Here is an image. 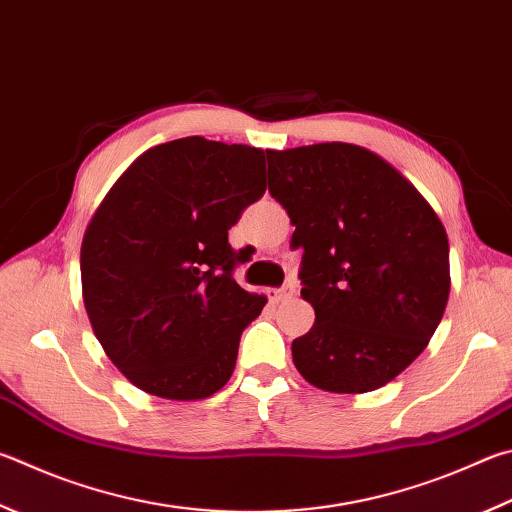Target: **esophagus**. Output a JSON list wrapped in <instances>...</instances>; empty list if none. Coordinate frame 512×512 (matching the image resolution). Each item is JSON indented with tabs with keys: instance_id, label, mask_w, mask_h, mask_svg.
<instances>
[{
	"instance_id": "34e87169",
	"label": "esophagus",
	"mask_w": 512,
	"mask_h": 512,
	"mask_svg": "<svg viewBox=\"0 0 512 512\" xmlns=\"http://www.w3.org/2000/svg\"><path fill=\"white\" fill-rule=\"evenodd\" d=\"M268 295H271L273 302H282V300H286V297H293L295 295V284L293 282H286L280 288H271V291H268Z\"/></svg>"
}]
</instances>
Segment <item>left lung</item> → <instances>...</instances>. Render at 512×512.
<instances>
[{"label": "left lung", "instance_id": "obj_1", "mask_svg": "<svg viewBox=\"0 0 512 512\" xmlns=\"http://www.w3.org/2000/svg\"><path fill=\"white\" fill-rule=\"evenodd\" d=\"M266 159L315 311L291 345L295 367L324 392H374L421 356L443 318L450 246L441 219L365 147L320 143L266 150Z\"/></svg>", "mask_w": 512, "mask_h": 512}]
</instances>
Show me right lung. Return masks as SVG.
Instances as JSON below:
<instances>
[{"mask_svg":"<svg viewBox=\"0 0 512 512\" xmlns=\"http://www.w3.org/2000/svg\"><path fill=\"white\" fill-rule=\"evenodd\" d=\"M264 150L201 136L156 145L102 199L80 250L82 300L109 360L147 394L208 398L228 383L266 297L232 273L228 230L262 199Z\"/></svg>","mask_w":512,"mask_h":512,"instance_id":"right-lung-1","label":"right lung"}]
</instances>
